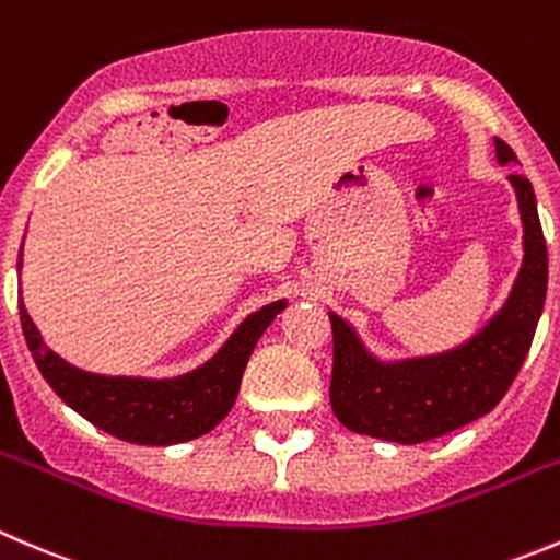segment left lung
I'll return each mask as SVG.
<instances>
[{"label":"left lung","instance_id":"1","mask_svg":"<svg viewBox=\"0 0 560 560\" xmlns=\"http://www.w3.org/2000/svg\"><path fill=\"white\" fill-rule=\"evenodd\" d=\"M498 163H517L495 138ZM523 220V267L501 313L476 337L439 357L384 364L370 357L357 331L329 313L335 337L329 400L348 430L397 444H422L485 417L501 402L534 342L547 296V245L536 196L523 174L509 176Z\"/></svg>","mask_w":560,"mask_h":560}]
</instances>
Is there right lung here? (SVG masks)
Returning <instances> with one entry per match:
<instances>
[{
	"label": "right lung",
	"mask_w": 560,
	"mask_h": 560,
	"mask_svg": "<svg viewBox=\"0 0 560 560\" xmlns=\"http://www.w3.org/2000/svg\"><path fill=\"white\" fill-rule=\"evenodd\" d=\"M282 307L285 302L280 299L247 315L240 329L229 337V342L192 373L179 375V378L149 381L94 375L68 364L43 342L24 302H19L26 346L51 389L94 428L143 446H171L192 441L223 422L240 395L242 373L258 337Z\"/></svg>",
	"instance_id": "add662e5"
}]
</instances>
